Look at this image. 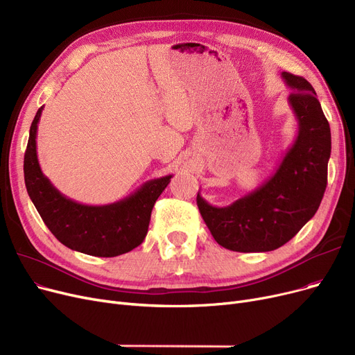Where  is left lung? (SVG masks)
Returning a JSON list of instances; mask_svg holds the SVG:
<instances>
[{"mask_svg": "<svg viewBox=\"0 0 355 355\" xmlns=\"http://www.w3.org/2000/svg\"><path fill=\"white\" fill-rule=\"evenodd\" d=\"M292 89L288 102L297 134L260 187L226 207H214L197 194V206L214 240L233 252H270L300 232L318 210L327 189L331 129L312 85L282 71Z\"/></svg>", "mask_w": 355, "mask_h": 355, "instance_id": "left-lung-1", "label": "left lung"}]
</instances>
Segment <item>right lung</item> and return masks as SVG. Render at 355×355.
I'll use <instances>...</instances> for the list:
<instances>
[{
  "mask_svg": "<svg viewBox=\"0 0 355 355\" xmlns=\"http://www.w3.org/2000/svg\"><path fill=\"white\" fill-rule=\"evenodd\" d=\"M42 112L43 106L30 126L24 181L44 225L66 248L85 254L114 257L138 248L148 233L154 204L173 175L149 180L134 194L105 206L73 201L54 187L37 159V123Z\"/></svg>",
  "mask_w": 355,
  "mask_h": 355,
  "instance_id": "right-lung-1",
  "label": "right lung"
}]
</instances>
